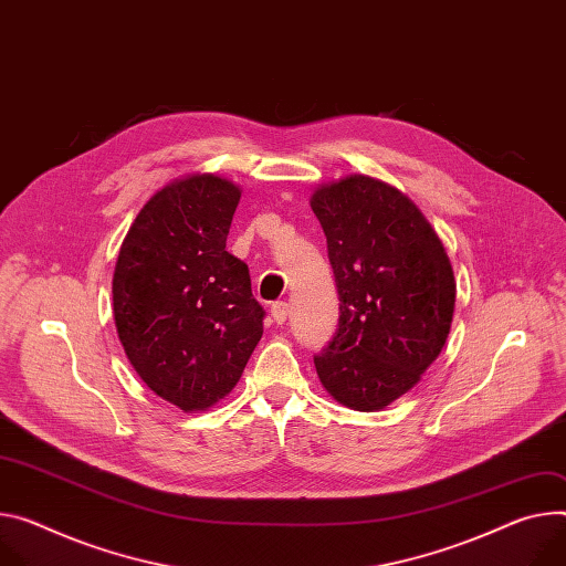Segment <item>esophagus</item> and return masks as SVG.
I'll use <instances>...</instances> for the list:
<instances>
[{"mask_svg":"<svg viewBox=\"0 0 566 566\" xmlns=\"http://www.w3.org/2000/svg\"><path fill=\"white\" fill-rule=\"evenodd\" d=\"M271 316H273V321H275L277 325H284L286 318H289V304H286V302H275V304L271 306Z\"/></svg>","mask_w":566,"mask_h":566,"instance_id":"34e87169","label":"esophagus"}]
</instances>
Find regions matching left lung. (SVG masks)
Listing matches in <instances>:
<instances>
[{
	"mask_svg": "<svg viewBox=\"0 0 566 566\" xmlns=\"http://www.w3.org/2000/svg\"><path fill=\"white\" fill-rule=\"evenodd\" d=\"M327 237L340 318L314 356L323 388L343 406L384 410L422 381L455 310L447 250L418 205L364 174L318 185L310 198Z\"/></svg>",
	"mask_w": 566,
	"mask_h": 566,
	"instance_id": "left-lung-1",
	"label": "left lung"
}]
</instances>
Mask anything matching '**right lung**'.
Instances as JSON below:
<instances>
[{"label":"right lung","mask_w":566,"mask_h":566,"mask_svg":"<svg viewBox=\"0 0 566 566\" xmlns=\"http://www.w3.org/2000/svg\"><path fill=\"white\" fill-rule=\"evenodd\" d=\"M241 187L189 174L153 193L113 275L119 340L139 379L185 413L226 399L264 334L248 266L226 250Z\"/></svg>","instance_id":"add662e5"}]
</instances>
